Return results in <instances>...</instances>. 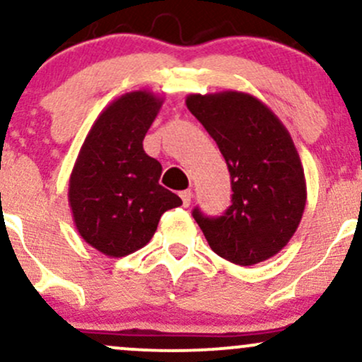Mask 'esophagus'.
I'll return each mask as SVG.
<instances>
[{"label": "esophagus", "instance_id": "1", "mask_svg": "<svg viewBox=\"0 0 362 362\" xmlns=\"http://www.w3.org/2000/svg\"><path fill=\"white\" fill-rule=\"evenodd\" d=\"M180 197H182V204H184V207H189L190 201H192V190H182Z\"/></svg>", "mask_w": 362, "mask_h": 362}]
</instances>
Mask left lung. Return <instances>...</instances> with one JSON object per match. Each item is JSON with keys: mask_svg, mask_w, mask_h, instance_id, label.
I'll list each match as a JSON object with an SVG mask.
<instances>
[{"mask_svg": "<svg viewBox=\"0 0 362 362\" xmlns=\"http://www.w3.org/2000/svg\"><path fill=\"white\" fill-rule=\"evenodd\" d=\"M187 109L216 141L231 177V206L219 218L195 207L207 243L236 265L279 253L296 233L306 206L303 165L288 129L259 98L243 91L190 93Z\"/></svg>", "mask_w": 362, "mask_h": 362, "instance_id": "1", "label": "left lung"}]
</instances>
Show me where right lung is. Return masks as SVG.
Listing matches in <instances>:
<instances>
[{
    "mask_svg": "<svg viewBox=\"0 0 362 362\" xmlns=\"http://www.w3.org/2000/svg\"><path fill=\"white\" fill-rule=\"evenodd\" d=\"M163 98L146 90L115 98L86 134L69 177L68 201L78 233L107 257H126L155 235L165 211L182 204L158 184L161 165L143 139Z\"/></svg>",
    "mask_w": 362,
    "mask_h": 362,
    "instance_id": "right-lung-1",
    "label": "right lung"
}]
</instances>
